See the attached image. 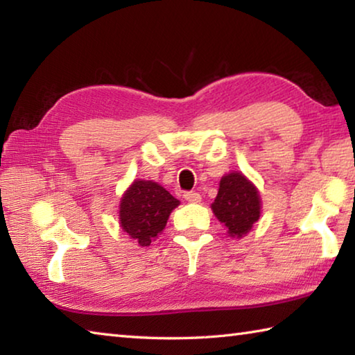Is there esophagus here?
I'll return each mask as SVG.
<instances>
[{
    "label": "esophagus",
    "instance_id": "34e87169",
    "mask_svg": "<svg viewBox=\"0 0 355 355\" xmlns=\"http://www.w3.org/2000/svg\"><path fill=\"white\" fill-rule=\"evenodd\" d=\"M183 197H184V200L189 202V203H199L202 200V197H200L199 192H192V191L191 192H184Z\"/></svg>",
    "mask_w": 355,
    "mask_h": 355
}]
</instances>
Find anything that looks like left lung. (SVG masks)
<instances>
[{"label":"left lung","mask_w":355,"mask_h":355,"mask_svg":"<svg viewBox=\"0 0 355 355\" xmlns=\"http://www.w3.org/2000/svg\"><path fill=\"white\" fill-rule=\"evenodd\" d=\"M211 209L232 238H243L252 230L261 214L260 191L243 172L225 173Z\"/></svg>","instance_id":"8db88e82"}]
</instances>
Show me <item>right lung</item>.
Here are the masks:
<instances>
[{
    "mask_svg": "<svg viewBox=\"0 0 355 355\" xmlns=\"http://www.w3.org/2000/svg\"><path fill=\"white\" fill-rule=\"evenodd\" d=\"M178 205L180 200L161 184L135 180L120 199L119 224L141 248H148L163 233L172 209Z\"/></svg>",
    "mask_w": 355,
    "mask_h": 355,
    "instance_id": "add662e5",
    "label": "right lung"
}]
</instances>
